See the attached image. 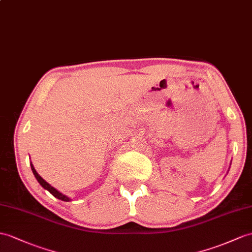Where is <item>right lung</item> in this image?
Returning <instances> with one entry per match:
<instances>
[{"mask_svg":"<svg viewBox=\"0 0 252 252\" xmlns=\"http://www.w3.org/2000/svg\"><path fill=\"white\" fill-rule=\"evenodd\" d=\"M31 168H32V171H33V173H34V175H35V177H36V180L38 181V183L40 184V185L44 187L45 189H47L49 192H50L52 195H54L55 198H58V199H60V200H62V201H66V202H68L69 201V198H67L66 195H64V194H62L61 192H59L57 189L55 188H53L51 185H49V184L46 182V181H44L42 180V177L36 172V170L34 169V167H33V164L31 163Z\"/></svg>","mask_w":252,"mask_h":252,"instance_id":"obj_1","label":"right lung"}]
</instances>
